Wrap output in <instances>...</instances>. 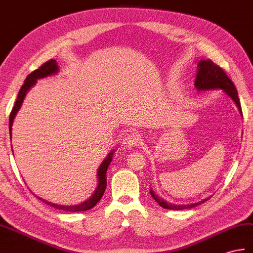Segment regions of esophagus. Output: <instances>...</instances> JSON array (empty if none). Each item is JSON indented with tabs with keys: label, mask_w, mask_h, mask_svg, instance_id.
<instances>
[{
	"label": "esophagus",
	"mask_w": 253,
	"mask_h": 253,
	"mask_svg": "<svg viewBox=\"0 0 253 253\" xmlns=\"http://www.w3.org/2000/svg\"><path fill=\"white\" fill-rule=\"evenodd\" d=\"M139 143H140V138L137 132H130L128 136L125 137L124 141H123V144H124L127 149L136 148Z\"/></svg>",
	"instance_id": "esophagus-1"
}]
</instances>
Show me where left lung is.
<instances>
[{"instance_id":"obj_1","label":"left lung","mask_w":253,"mask_h":253,"mask_svg":"<svg viewBox=\"0 0 253 253\" xmlns=\"http://www.w3.org/2000/svg\"><path fill=\"white\" fill-rule=\"evenodd\" d=\"M195 87L198 90H209V89H223L225 91L227 96H230L235 103L237 104V107L240 111V113H243L242 107H240V101L238 98V92L236 90L234 83L228 78L226 73L224 72L221 67L218 64H215L212 60H201L198 62V72L195 81ZM151 195L154 198V201L165 209H171V210H183V209H190L193 207H196L202 203H205L208 201L209 198L204 199V201L191 204V205H172L168 204L167 202L164 201L161 197H158L156 194L151 191Z\"/></svg>"}]
</instances>
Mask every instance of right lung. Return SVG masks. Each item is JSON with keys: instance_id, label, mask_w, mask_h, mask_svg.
<instances>
[{"instance_id": "1", "label": "right lung", "mask_w": 253, "mask_h": 253, "mask_svg": "<svg viewBox=\"0 0 253 253\" xmlns=\"http://www.w3.org/2000/svg\"><path fill=\"white\" fill-rule=\"evenodd\" d=\"M57 71H58L57 62L54 59H50L48 61H46L45 63H43L39 69L34 70L33 72H31L27 76V79L25 80V83H23V85L21 86L20 90L18 92V97H17V100L14 104L13 110H11V112L9 114L10 137H11V125H13L14 117H15L16 113L18 112V110L23 101V99H25V96H26V93H27L29 88L32 87L35 84V82H37L38 79L45 78V76L50 75L52 73H56ZM112 156H113V151L111 152V153L108 155V157L103 161L101 166H100V168L98 170L99 183H98V187L96 189V192L92 194V196L89 199H87V201H85L84 203H82L80 205H75V206H61V205H56V204H51L49 202H46L45 199H42V198H39V199L46 203L47 205H50L51 207H54L56 209H60L63 211H70V212H79V211H86V210H89V209L93 208L97 205V203L100 201V199H101L102 195L104 194L105 187H107V175L105 174H107V170H108L110 163L112 162Z\"/></svg>"}]
</instances>
